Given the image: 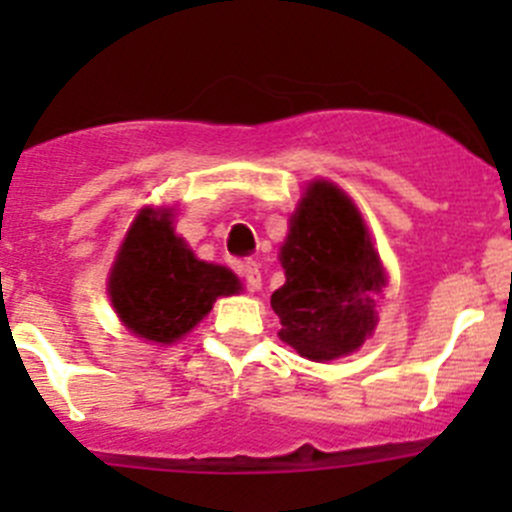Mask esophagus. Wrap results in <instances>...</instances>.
<instances>
[{
    "label": "esophagus",
    "instance_id": "obj_1",
    "mask_svg": "<svg viewBox=\"0 0 512 512\" xmlns=\"http://www.w3.org/2000/svg\"><path fill=\"white\" fill-rule=\"evenodd\" d=\"M237 270H240V277L245 280V285L250 292H257V289L262 287V275H260V265H257L255 260H245L237 265Z\"/></svg>",
    "mask_w": 512,
    "mask_h": 512
}]
</instances>
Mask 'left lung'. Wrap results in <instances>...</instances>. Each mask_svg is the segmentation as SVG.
<instances>
[{"instance_id": "8db88e82", "label": "left lung", "mask_w": 512, "mask_h": 512, "mask_svg": "<svg viewBox=\"0 0 512 512\" xmlns=\"http://www.w3.org/2000/svg\"><path fill=\"white\" fill-rule=\"evenodd\" d=\"M285 285L270 304L280 339L312 361L356 352L376 327V294L386 272L364 218L344 190L314 180L289 220L280 247Z\"/></svg>"}]
</instances>
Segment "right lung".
<instances>
[{
	"mask_svg": "<svg viewBox=\"0 0 512 512\" xmlns=\"http://www.w3.org/2000/svg\"><path fill=\"white\" fill-rule=\"evenodd\" d=\"M170 218L165 208H143L108 275V297L123 327L156 344L178 342L208 317L215 299L242 289L232 270L198 260Z\"/></svg>",
	"mask_w": 512,
	"mask_h": 512,
	"instance_id": "add662e5",
	"label": "right lung"
}]
</instances>
